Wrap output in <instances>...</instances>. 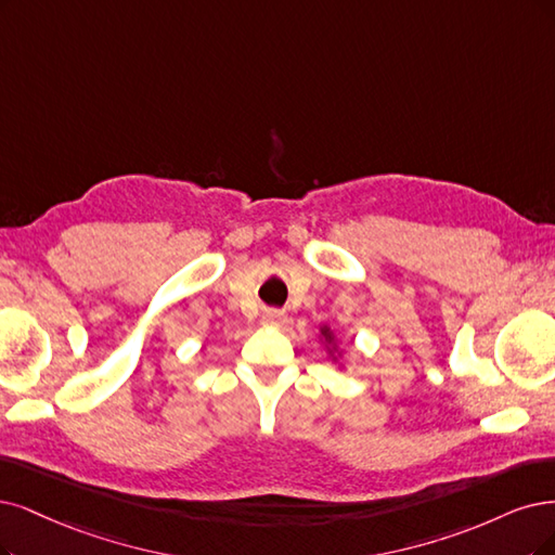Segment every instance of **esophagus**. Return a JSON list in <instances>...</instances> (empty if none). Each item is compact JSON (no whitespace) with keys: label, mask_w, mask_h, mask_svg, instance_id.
I'll use <instances>...</instances> for the list:
<instances>
[{"label":"esophagus","mask_w":555,"mask_h":555,"mask_svg":"<svg viewBox=\"0 0 555 555\" xmlns=\"http://www.w3.org/2000/svg\"><path fill=\"white\" fill-rule=\"evenodd\" d=\"M281 313L279 311H272V309H267L264 313H262V324H276V322H281Z\"/></svg>","instance_id":"esophagus-1"}]
</instances>
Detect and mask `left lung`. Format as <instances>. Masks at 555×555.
Masks as SVG:
<instances>
[{"label": "left lung", "instance_id": "obj_1", "mask_svg": "<svg viewBox=\"0 0 555 555\" xmlns=\"http://www.w3.org/2000/svg\"><path fill=\"white\" fill-rule=\"evenodd\" d=\"M320 336H322V340L326 343V350H330V357H332L334 361H338V359H340V352H338V345H336L334 332L330 330V326H320Z\"/></svg>", "mask_w": 555, "mask_h": 555}]
</instances>
